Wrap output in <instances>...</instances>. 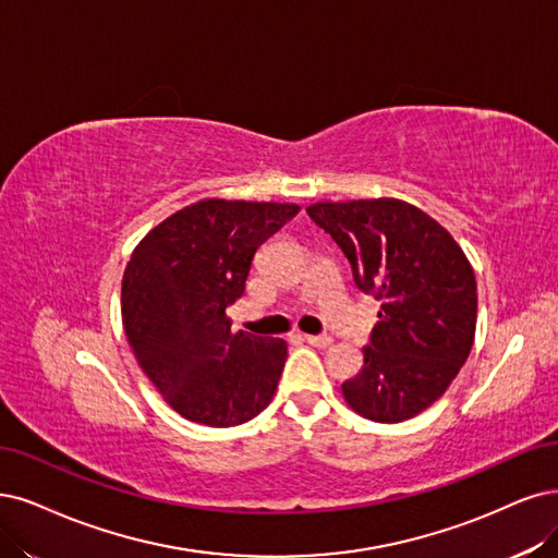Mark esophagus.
Instances as JSON below:
<instances>
[{"label":"esophagus","instance_id":"esophagus-1","mask_svg":"<svg viewBox=\"0 0 558 558\" xmlns=\"http://www.w3.org/2000/svg\"><path fill=\"white\" fill-rule=\"evenodd\" d=\"M305 338V342L307 344H313V347H319V349H324V347H328L333 342V338L331 336H303Z\"/></svg>","mask_w":558,"mask_h":558}]
</instances>
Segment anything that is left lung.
I'll use <instances>...</instances> for the list:
<instances>
[{"instance_id":"8db88e82","label":"left lung","mask_w":558,"mask_h":558,"mask_svg":"<svg viewBox=\"0 0 558 558\" xmlns=\"http://www.w3.org/2000/svg\"><path fill=\"white\" fill-rule=\"evenodd\" d=\"M352 264L379 322L363 347V369L342 384L356 414L402 423L435 404L458 377L476 336V276L444 227L393 197L307 206Z\"/></svg>"}]
</instances>
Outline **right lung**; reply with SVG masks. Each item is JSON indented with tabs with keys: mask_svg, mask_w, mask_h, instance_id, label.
<instances>
[{
	"mask_svg": "<svg viewBox=\"0 0 558 558\" xmlns=\"http://www.w3.org/2000/svg\"><path fill=\"white\" fill-rule=\"evenodd\" d=\"M301 211L296 204L202 199L144 236L121 282L133 354L177 414L232 427L274 400L287 342L232 331L257 247Z\"/></svg>",
	"mask_w": 558,
	"mask_h": 558,
	"instance_id": "obj_1",
	"label": "right lung"
}]
</instances>
